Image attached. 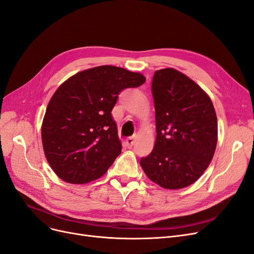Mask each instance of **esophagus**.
I'll return each instance as SVG.
<instances>
[{"instance_id":"34e87169","label":"esophagus","mask_w":254,"mask_h":254,"mask_svg":"<svg viewBox=\"0 0 254 254\" xmlns=\"http://www.w3.org/2000/svg\"><path fill=\"white\" fill-rule=\"evenodd\" d=\"M134 145V138L133 137H128L127 139H126V146L128 147V148H131Z\"/></svg>"}]
</instances>
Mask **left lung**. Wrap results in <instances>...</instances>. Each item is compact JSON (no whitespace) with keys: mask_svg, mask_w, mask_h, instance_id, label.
<instances>
[{"mask_svg":"<svg viewBox=\"0 0 254 254\" xmlns=\"http://www.w3.org/2000/svg\"><path fill=\"white\" fill-rule=\"evenodd\" d=\"M156 140L140 158L146 175L164 189L190 186L214 156L218 122L210 98L197 83L174 68L156 70L152 79Z\"/></svg>","mask_w":254,"mask_h":254,"instance_id":"8db88e82","label":"left lung"}]
</instances>
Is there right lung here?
Here are the masks:
<instances>
[{"instance_id": "obj_1", "label": "right lung", "mask_w": 254, "mask_h": 254, "mask_svg": "<svg viewBox=\"0 0 254 254\" xmlns=\"http://www.w3.org/2000/svg\"><path fill=\"white\" fill-rule=\"evenodd\" d=\"M146 78L125 68L101 65L68 78L47 106L43 147L56 175L69 184H86L105 174L121 154L111 116L122 90Z\"/></svg>"}]
</instances>
